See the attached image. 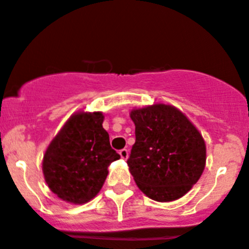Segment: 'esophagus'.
<instances>
[{
    "mask_svg": "<svg viewBox=\"0 0 249 249\" xmlns=\"http://www.w3.org/2000/svg\"><path fill=\"white\" fill-rule=\"evenodd\" d=\"M119 154L120 157H122V159H127V157H129V151L127 149H120L119 151Z\"/></svg>",
    "mask_w": 249,
    "mask_h": 249,
    "instance_id": "obj_1",
    "label": "esophagus"
}]
</instances>
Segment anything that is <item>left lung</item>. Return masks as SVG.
<instances>
[{"mask_svg":"<svg viewBox=\"0 0 249 249\" xmlns=\"http://www.w3.org/2000/svg\"><path fill=\"white\" fill-rule=\"evenodd\" d=\"M135 141L127 165L137 187L157 202L185 196L206 166V143L178 108L156 103L130 112Z\"/></svg>","mask_w":249,"mask_h":249,"instance_id":"obj_1","label":"left lung"}]
</instances>
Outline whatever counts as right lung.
Segmentation results:
<instances>
[{
    "label": "right lung",
    "instance_id": "1",
    "mask_svg": "<svg viewBox=\"0 0 249 249\" xmlns=\"http://www.w3.org/2000/svg\"><path fill=\"white\" fill-rule=\"evenodd\" d=\"M102 112L71 115L43 154L42 171L51 191L73 204L91 201L102 189L108 166L120 158L103 129Z\"/></svg>",
    "mask_w": 249,
    "mask_h": 249
}]
</instances>
